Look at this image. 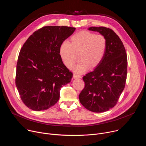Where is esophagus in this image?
Masks as SVG:
<instances>
[{
	"label": "esophagus",
	"instance_id": "1",
	"mask_svg": "<svg viewBox=\"0 0 146 146\" xmlns=\"http://www.w3.org/2000/svg\"><path fill=\"white\" fill-rule=\"evenodd\" d=\"M81 76L80 75H78L77 74H73V78H80Z\"/></svg>",
	"mask_w": 146,
	"mask_h": 146
}]
</instances>
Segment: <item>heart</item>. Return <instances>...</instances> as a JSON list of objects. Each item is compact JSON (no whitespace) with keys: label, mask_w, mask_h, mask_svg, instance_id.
<instances>
[{"label":"heart","mask_w":146,"mask_h":146,"mask_svg":"<svg viewBox=\"0 0 146 146\" xmlns=\"http://www.w3.org/2000/svg\"><path fill=\"white\" fill-rule=\"evenodd\" d=\"M107 40L102 35L81 31L73 35L70 42L64 41L59 48V55L64 64L69 69L73 67L78 54L80 62L74 67L77 73H83L88 68L96 67L105 56Z\"/></svg>","instance_id":"1"}]
</instances>
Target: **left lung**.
Masks as SVG:
<instances>
[{"mask_svg":"<svg viewBox=\"0 0 146 146\" xmlns=\"http://www.w3.org/2000/svg\"><path fill=\"white\" fill-rule=\"evenodd\" d=\"M107 40V48L100 63L82 79L85 87L79 95L82 105L95 113L106 111L116 105L123 91L127 76L125 48L118 36L106 27H90Z\"/></svg>","mask_w":146,"mask_h":146,"instance_id":"left-lung-1","label":"left lung"}]
</instances>
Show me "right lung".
Here are the masks:
<instances>
[{
	"label": "right lung",
	"instance_id": "add662e5",
	"mask_svg": "<svg viewBox=\"0 0 146 146\" xmlns=\"http://www.w3.org/2000/svg\"><path fill=\"white\" fill-rule=\"evenodd\" d=\"M75 29L44 27L31 35L21 49L15 85L28 108L41 111L51 108L59 99L60 88L70 82L73 73L62 62L59 48Z\"/></svg>",
	"mask_w": 146,
	"mask_h": 146
}]
</instances>
